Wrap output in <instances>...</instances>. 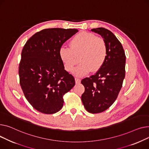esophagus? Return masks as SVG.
I'll use <instances>...</instances> for the list:
<instances>
[{
    "label": "esophagus",
    "instance_id": "34e87169",
    "mask_svg": "<svg viewBox=\"0 0 149 149\" xmlns=\"http://www.w3.org/2000/svg\"><path fill=\"white\" fill-rule=\"evenodd\" d=\"M75 82L76 84H79L81 82V79L78 77H75Z\"/></svg>",
    "mask_w": 149,
    "mask_h": 149
}]
</instances>
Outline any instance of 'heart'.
<instances>
[{
    "instance_id": "obj_1",
    "label": "heart",
    "mask_w": 149,
    "mask_h": 149,
    "mask_svg": "<svg viewBox=\"0 0 149 149\" xmlns=\"http://www.w3.org/2000/svg\"><path fill=\"white\" fill-rule=\"evenodd\" d=\"M107 54L105 41L87 32L77 34L70 42V47H63L59 50L60 58L67 72H72L80 61L73 72L76 76H84L91 70L98 71L105 62Z\"/></svg>"
}]
</instances>
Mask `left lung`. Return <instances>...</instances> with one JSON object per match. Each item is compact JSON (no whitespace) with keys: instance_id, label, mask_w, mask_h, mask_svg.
<instances>
[{"instance_id":"1","label":"left lung","mask_w":149,"mask_h":149,"mask_svg":"<svg viewBox=\"0 0 149 149\" xmlns=\"http://www.w3.org/2000/svg\"><path fill=\"white\" fill-rule=\"evenodd\" d=\"M91 31L101 36L108 47L103 66L81 81L85 87L81 96L84 106L88 112L96 113L108 109L117 98L125 77L126 56L121 42L110 31L103 28Z\"/></svg>"}]
</instances>
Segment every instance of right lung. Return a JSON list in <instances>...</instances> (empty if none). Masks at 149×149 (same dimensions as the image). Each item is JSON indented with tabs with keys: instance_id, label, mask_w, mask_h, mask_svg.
<instances>
[{
	"instance_id": "right-lung-1",
	"label": "right lung",
	"mask_w": 149,
	"mask_h": 149,
	"mask_svg": "<svg viewBox=\"0 0 149 149\" xmlns=\"http://www.w3.org/2000/svg\"><path fill=\"white\" fill-rule=\"evenodd\" d=\"M78 32L76 29L50 28L35 33L22 52L19 74L26 99L38 111L52 114L63 107V95L75 85L64 70L59 50Z\"/></svg>"
}]
</instances>
